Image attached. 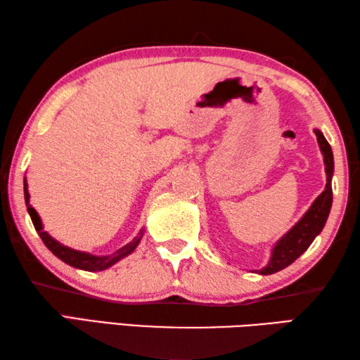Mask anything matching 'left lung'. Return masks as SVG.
Segmentation results:
<instances>
[{
    "label": "left lung",
    "mask_w": 360,
    "mask_h": 360,
    "mask_svg": "<svg viewBox=\"0 0 360 360\" xmlns=\"http://www.w3.org/2000/svg\"><path fill=\"white\" fill-rule=\"evenodd\" d=\"M314 135L318 138L321 154L324 155V165L327 174V184L324 192L314 200L308 211L300 217L294 227L279 238L271 249V255L268 264L259 270V275H273L283 268L289 266L300 255L307 251L309 245L314 241L327 222L328 212L332 208V176H333V152L330 144L322 135L319 129H314Z\"/></svg>",
    "instance_id": "left-lung-1"
}]
</instances>
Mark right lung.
I'll use <instances>...</instances> for the list:
<instances>
[{
    "label": "right lung",
    "instance_id": "obj_1",
    "mask_svg": "<svg viewBox=\"0 0 360 360\" xmlns=\"http://www.w3.org/2000/svg\"><path fill=\"white\" fill-rule=\"evenodd\" d=\"M23 195H25V203H27V210L28 214L32 217V222L34 225L36 231L41 236V240L44 241V245L49 248L53 255H57L60 260H63L65 264H68L75 268H79V270H85V271H103L106 268L112 266L114 264H117L119 260H122L127 255H130L133 251H135L136 246L141 241L143 235H144V229L139 230L138 236H135L129 245L122 246L117 251L108 255H94L90 252H84V251H77V249H72L62 245V243L57 241L56 238H52L51 235L44 231V225H42V221L38 212L30 205V193H28V184H27V178L23 179Z\"/></svg>",
    "mask_w": 360,
    "mask_h": 360
}]
</instances>
